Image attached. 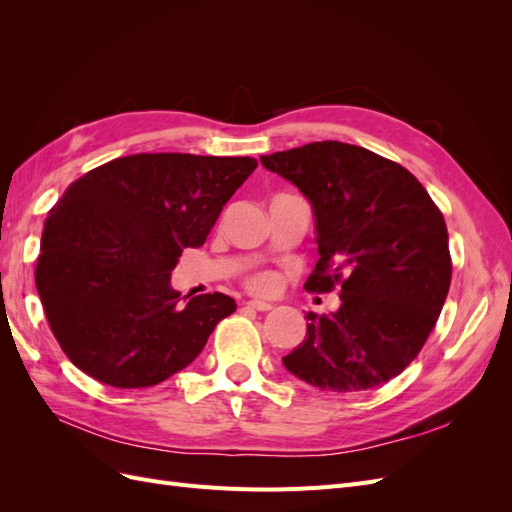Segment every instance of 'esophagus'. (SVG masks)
<instances>
[{"label":"esophagus","mask_w":512,"mask_h":512,"mask_svg":"<svg viewBox=\"0 0 512 512\" xmlns=\"http://www.w3.org/2000/svg\"><path fill=\"white\" fill-rule=\"evenodd\" d=\"M247 305H250L252 309H258V312H269V309H273V305L269 301H258V299L247 301Z\"/></svg>","instance_id":"1"}]
</instances>
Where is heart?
<instances>
[{
	"mask_svg": "<svg viewBox=\"0 0 512 512\" xmlns=\"http://www.w3.org/2000/svg\"><path fill=\"white\" fill-rule=\"evenodd\" d=\"M252 288H256L260 292H269L275 288V277L271 273H260L252 280Z\"/></svg>",
	"mask_w": 512,
	"mask_h": 512,
	"instance_id": "1",
	"label": "heart"
}]
</instances>
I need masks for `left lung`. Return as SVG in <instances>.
I'll return each mask as SVG.
<instances>
[{
  "label": "left lung",
  "mask_w": 512,
  "mask_h": 512,
  "mask_svg": "<svg viewBox=\"0 0 512 512\" xmlns=\"http://www.w3.org/2000/svg\"><path fill=\"white\" fill-rule=\"evenodd\" d=\"M260 164L312 205L320 258L305 288L342 284L335 312L307 314V335L284 367L333 393L389 382L421 352L451 286L440 209L404 166L365 147L309 143Z\"/></svg>",
  "instance_id": "left-lung-1"
}]
</instances>
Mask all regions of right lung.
I'll return each instance as SVG.
<instances>
[{
    "instance_id": "obj_1",
    "label": "right lung",
    "mask_w": 512,
    "mask_h": 512,
    "mask_svg": "<svg viewBox=\"0 0 512 512\" xmlns=\"http://www.w3.org/2000/svg\"><path fill=\"white\" fill-rule=\"evenodd\" d=\"M254 158L134 153L68 185L44 222L36 286L68 359L115 389L160 384L203 352L237 309L228 294L179 297L185 247H200Z\"/></svg>"
}]
</instances>
